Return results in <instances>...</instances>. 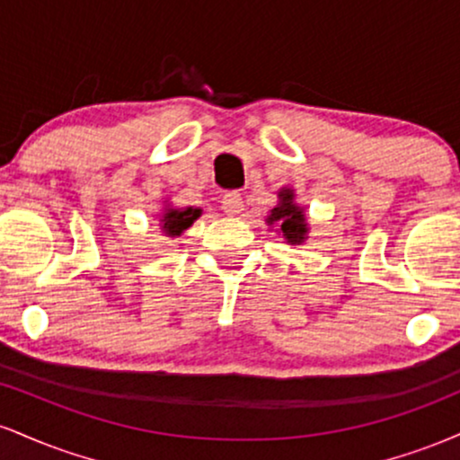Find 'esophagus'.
<instances>
[{
  "instance_id": "34e87169",
  "label": "esophagus",
  "mask_w": 460,
  "mask_h": 460,
  "mask_svg": "<svg viewBox=\"0 0 460 460\" xmlns=\"http://www.w3.org/2000/svg\"><path fill=\"white\" fill-rule=\"evenodd\" d=\"M220 203H223L225 212L231 214V216L242 214V209H244V200H242L240 192H226Z\"/></svg>"
}]
</instances>
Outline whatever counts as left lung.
Returning a JSON list of instances; mask_svg holds the SVG:
<instances>
[{
	"label": "left lung",
	"mask_w": 460,
	"mask_h": 460,
	"mask_svg": "<svg viewBox=\"0 0 460 460\" xmlns=\"http://www.w3.org/2000/svg\"><path fill=\"white\" fill-rule=\"evenodd\" d=\"M279 199H281V203H279L270 212V216H268V223H277L281 226L285 240L292 242V244H300V242L305 240V234H307L303 209H300L298 205H294L292 190H281Z\"/></svg>",
	"instance_id": "obj_1"
}]
</instances>
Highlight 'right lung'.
Here are the masks:
<instances>
[{"mask_svg":"<svg viewBox=\"0 0 460 460\" xmlns=\"http://www.w3.org/2000/svg\"><path fill=\"white\" fill-rule=\"evenodd\" d=\"M199 216H200V209H194V208L181 209V212H179V209H168L160 220L162 231H166V235H179L183 229H188Z\"/></svg>","mask_w":460,"mask_h":460,"instance_id":"1","label":"right lung"}]
</instances>
